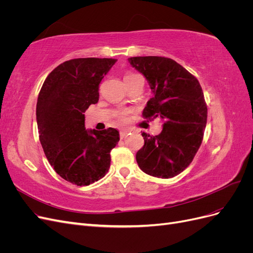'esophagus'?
Listing matches in <instances>:
<instances>
[{
    "mask_svg": "<svg viewBox=\"0 0 253 253\" xmlns=\"http://www.w3.org/2000/svg\"><path fill=\"white\" fill-rule=\"evenodd\" d=\"M129 132H131V131H129V129H127V128H126V129H121V131H120V137H121V138H124V137H125V136H126Z\"/></svg>",
    "mask_w": 253,
    "mask_h": 253,
    "instance_id": "obj_1",
    "label": "esophagus"
}]
</instances>
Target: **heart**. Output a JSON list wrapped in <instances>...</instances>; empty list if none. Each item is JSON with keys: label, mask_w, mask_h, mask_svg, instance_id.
Listing matches in <instances>:
<instances>
[{"label": "heart", "mask_w": 253, "mask_h": 253, "mask_svg": "<svg viewBox=\"0 0 253 253\" xmlns=\"http://www.w3.org/2000/svg\"><path fill=\"white\" fill-rule=\"evenodd\" d=\"M135 76H137V75H135V74H131V73H129V74H126V77H125V80H126V79H128V78L135 77ZM120 118H121V120H125V117H124V116H120Z\"/></svg>", "instance_id": "b5f03b06"}]
</instances>
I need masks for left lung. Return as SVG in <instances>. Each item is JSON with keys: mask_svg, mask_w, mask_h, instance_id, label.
<instances>
[{"mask_svg": "<svg viewBox=\"0 0 253 253\" xmlns=\"http://www.w3.org/2000/svg\"><path fill=\"white\" fill-rule=\"evenodd\" d=\"M128 62L144 76L153 93L143 118L164 120L160 134H141L144 145L137 152V164L154 177H174L192 163L203 141L208 110L202 86L170 58L133 57Z\"/></svg>", "mask_w": 253, "mask_h": 253, "instance_id": "left-lung-1", "label": "left lung"}]
</instances>
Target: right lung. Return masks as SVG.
Returning a JSON list of instances; mask_svg holds the SVG:
<instances>
[{
  "label": "right lung",
  "instance_id": "obj_1",
  "mask_svg": "<svg viewBox=\"0 0 253 253\" xmlns=\"http://www.w3.org/2000/svg\"><path fill=\"white\" fill-rule=\"evenodd\" d=\"M116 59L79 58L57 66L45 79L37 102L39 138L50 166L76 186L108 173L119 132L85 129L84 114L99 100V84Z\"/></svg>",
  "mask_w": 253,
  "mask_h": 253
}]
</instances>
